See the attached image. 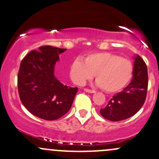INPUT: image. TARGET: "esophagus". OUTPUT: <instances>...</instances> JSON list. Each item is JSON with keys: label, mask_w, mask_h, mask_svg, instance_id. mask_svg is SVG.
<instances>
[{"label": "esophagus", "mask_w": 159, "mask_h": 159, "mask_svg": "<svg viewBox=\"0 0 159 159\" xmlns=\"http://www.w3.org/2000/svg\"><path fill=\"white\" fill-rule=\"evenodd\" d=\"M84 91L86 92H89V93H95V90H91V89H84Z\"/></svg>", "instance_id": "1"}]
</instances>
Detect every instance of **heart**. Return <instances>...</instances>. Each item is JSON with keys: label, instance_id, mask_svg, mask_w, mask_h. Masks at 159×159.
Returning <instances> with one entry per match:
<instances>
[{"label": "heart", "instance_id": "obj_1", "mask_svg": "<svg viewBox=\"0 0 159 159\" xmlns=\"http://www.w3.org/2000/svg\"><path fill=\"white\" fill-rule=\"evenodd\" d=\"M74 82L83 85L95 74L97 85L107 92H116L127 85L134 75V65L126 58L109 52L89 53L84 57L76 58L70 70Z\"/></svg>", "mask_w": 159, "mask_h": 159}]
</instances>
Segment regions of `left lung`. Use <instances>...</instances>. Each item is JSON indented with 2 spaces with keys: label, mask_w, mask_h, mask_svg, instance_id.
Segmentation results:
<instances>
[{
  "label": "left lung",
  "mask_w": 159,
  "mask_h": 159,
  "mask_svg": "<svg viewBox=\"0 0 159 159\" xmlns=\"http://www.w3.org/2000/svg\"><path fill=\"white\" fill-rule=\"evenodd\" d=\"M148 77L147 65L137 55L134 57L132 81L122 92L113 95L100 114L110 121H120L130 118L139 111L147 95Z\"/></svg>",
  "instance_id": "8db88e82"
}]
</instances>
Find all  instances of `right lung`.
I'll list each match as a JSON object with an SVG mask.
<instances>
[{
	"label": "right lung",
	"instance_id": "obj_1",
	"mask_svg": "<svg viewBox=\"0 0 159 159\" xmlns=\"http://www.w3.org/2000/svg\"><path fill=\"white\" fill-rule=\"evenodd\" d=\"M67 49L43 46L21 61L18 89L23 106L35 116L55 120L70 110L78 88L64 85L54 75L59 56Z\"/></svg>",
	"mask_w": 159,
	"mask_h": 159
}]
</instances>
